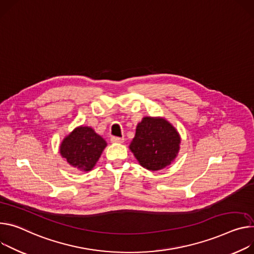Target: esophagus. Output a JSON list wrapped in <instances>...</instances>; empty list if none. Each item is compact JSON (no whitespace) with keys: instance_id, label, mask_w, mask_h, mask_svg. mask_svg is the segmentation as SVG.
<instances>
[{"instance_id":"esophagus-1","label":"esophagus","mask_w":254,"mask_h":254,"mask_svg":"<svg viewBox=\"0 0 254 254\" xmlns=\"http://www.w3.org/2000/svg\"><path fill=\"white\" fill-rule=\"evenodd\" d=\"M110 141H111L112 143H118V144H122V143H124V142H125V139H124V137H119V136H112L111 139H110Z\"/></svg>"}]
</instances>
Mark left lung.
I'll use <instances>...</instances> for the list:
<instances>
[{
	"label": "left lung",
	"instance_id": "8db88e82",
	"mask_svg": "<svg viewBox=\"0 0 254 254\" xmlns=\"http://www.w3.org/2000/svg\"><path fill=\"white\" fill-rule=\"evenodd\" d=\"M179 144V133L169 122L146 117L137 124L129 149L144 168L157 171L173 162Z\"/></svg>",
	"mask_w": 254,
	"mask_h": 254
}]
</instances>
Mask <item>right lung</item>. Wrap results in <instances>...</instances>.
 <instances>
[{"label":"right lung","mask_w":254,"mask_h":254,"mask_svg":"<svg viewBox=\"0 0 254 254\" xmlns=\"http://www.w3.org/2000/svg\"><path fill=\"white\" fill-rule=\"evenodd\" d=\"M105 140L89 127H78L68 133L60 146V153L71 166L90 171L99 160L104 148Z\"/></svg>","instance_id":"right-lung-1"}]
</instances>
